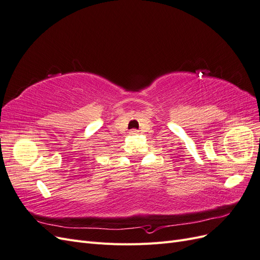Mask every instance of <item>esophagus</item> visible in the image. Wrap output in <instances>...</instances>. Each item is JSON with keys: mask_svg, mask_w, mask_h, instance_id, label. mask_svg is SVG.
<instances>
[{"mask_svg": "<svg viewBox=\"0 0 260 260\" xmlns=\"http://www.w3.org/2000/svg\"><path fill=\"white\" fill-rule=\"evenodd\" d=\"M138 133H139V131H138L137 129L130 130V135H131V136H136V135H138Z\"/></svg>", "mask_w": 260, "mask_h": 260, "instance_id": "obj_1", "label": "esophagus"}]
</instances>
